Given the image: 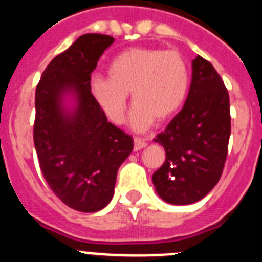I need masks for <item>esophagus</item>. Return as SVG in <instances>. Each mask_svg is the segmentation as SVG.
Here are the masks:
<instances>
[{
	"label": "esophagus",
	"instance_id": "1",
	"mask_svg": "<svg viewBox=\"0 0 262 262\" xmlns=\"http://www.w3.org/2000/svg\"><path fill=\"white\" fill-rule=\"evenodd\" d=\"M146 146V141L145 140H142V138H135V150H140L142 148H145Z\"/></svg>",
	"mask_w": 262,
	"mask_h": 262
}]
</instances>
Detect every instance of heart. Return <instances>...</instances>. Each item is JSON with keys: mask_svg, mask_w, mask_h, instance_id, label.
<instances>
[{"mask_svg": "<svg viewBox=\"0 0 262 262\" xmlns=\"http://www.w3.org/2000/svg\"><path fill=\"white\" fill-rule=\"evenodd\" d=\"M190 90V70L176 51L129 48L107 67V78L95 76L91 91L109 120L122 124L127 94L135 105L132 127L142 132L157 120L167 121L182 109Z\"/></svg>", "mask_w": 262, "mask_h": 262, "instance_id": "b5f03b06", "label": "heart"}]
</instances>
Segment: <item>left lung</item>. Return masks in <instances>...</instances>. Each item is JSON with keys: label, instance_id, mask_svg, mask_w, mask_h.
<instances>
[{"label": "left lung", "instance_id": "left-lung-1", "mask_svg": "<svg viewBox=\"0 0 262 262\" xmlns=\"http://www.w3.org/2000/svg\"><path fill=\"white\" fill-rule=\"evenodd\" d=\"M230 102L210 61L198 55L186 103L155 138L165 161L152 176L157 195L171 205H191L215 187L230 138Z\"/></svg>", "mask_w": 262, "mask_h": 262}]
</instances>
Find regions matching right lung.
Instances as JSON below:
<instances>
[{"label":"right lung","mask_w":262,"mask_h":262,"mask_svg":"<svg viewBox=\"0 0 262 262\" xmlns=\"http://www.w3.org/2000/svg\"><path fill=\"white\" fill-rule=\"evenodd\" d=\"M114 42L87 33L54 57L36 87L33 141L40 169L69 207L95 212L109 205L117 172L133 150V140L107 122L91 94V72Z\"/></svg>","instance_id":"obj_1"}]
</instances>
